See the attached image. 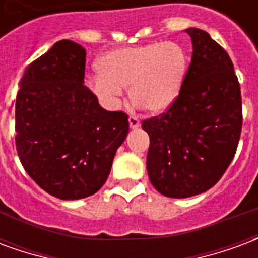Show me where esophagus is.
<instances>
[{
    "label": "esophagus",
    "mask_w": 258,
    "mask_h": 258,
    "mask_svg": "<svg viewBox=\"0 0 258 258\" xmlns=\"http://www.w3.org/2000/svg\"><path fill=\"white\" fill-rule=\"evenodd\" d=\"M128 124H130V128L135 130V128H138V127H140L141 121H140V120H138V118L135 117V116H130V117H128Z\"/></svg>",
    "instance_id": "obj_1"
}]
</instances>
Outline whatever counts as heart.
<instances>
[{"label": "heart", "mask_w": 258, "mask_h": 258, "mask_svg": "<svg viewBox=\"0 0 258 258\" xmlns=\"http://www.w3.org/2000/svg\"><path fill=\"white\" fill-rule=\"evenodd\" d=\"M189 56L175 41H153L113 49L96 63L91 90L101 101L114 103L128 88L135 106L160 114L173 106L184 87Z\"/></svg>", "instance_id": "1"}]
</instances>
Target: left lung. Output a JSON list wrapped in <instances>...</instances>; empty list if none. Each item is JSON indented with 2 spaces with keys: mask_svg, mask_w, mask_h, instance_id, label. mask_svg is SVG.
Masks as SVG:
<instances>
[{
  "mask_svg": "<svg viewBox=\"0 0 258 258\" xmlns=\"http://www.w3.org/2000/svg\"><path fill=\"white\" fill-rule=\"evenodd\" d=\"M192 60L178 99L159 117L142 121L149 134L146 168L168 198L203 194L232 162L242 131V96L227 51L209 33L186 29Z\"/></svg>",
  "mask_w": 258,
  "mask_h": 258,
  "instance_id": "obj_1",
  "label": "left lung"
}]
</instances>
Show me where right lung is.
<instances>
[{
	"label": "right lung",
	"mask_w": 258,
	"mask_h": 258,
	"mask_svg": "<svg viewBox=\"0 0 258 258\" xmlns=\"http://www.w3.org/2000/svg\"><path fill=\"white\" fill-rule=\"evenodd\" d=\"M84 70V48L55 42L27 66L16 96L20 163L40 188L63 200L101 189L128 134V116L101 107Z\"/></svg>",
	"instance_id": "right-lung-1"
}]
</instances>
